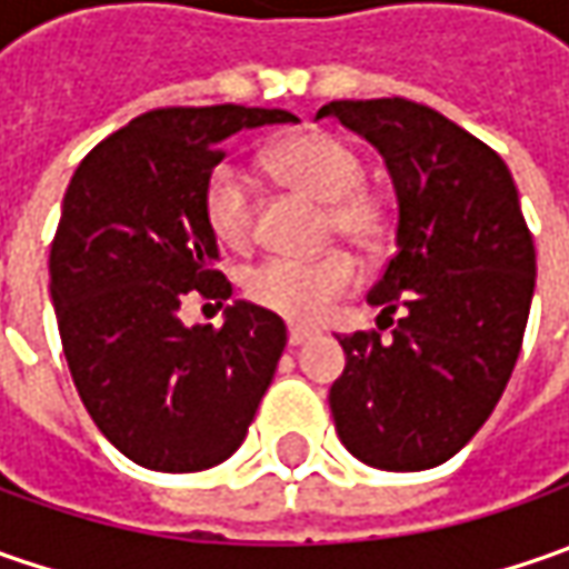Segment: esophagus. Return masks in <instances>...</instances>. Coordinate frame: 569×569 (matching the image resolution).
<instances>
[{"mask_svg": "<svg viewBox=\"0 0 569 569\" xmlns=\"http://www.w3.org/2000/svg\"><path fill=\"white\" fill-rule=\"evenodd\" d=\"M307 339H313V329H310V326H291V329H288V341H291V345H303Z\"/></svg>", "mask_w": 569, "mask_h": 569, "instance_id": "34e87169", "label": "esophagus"}]
</instances>
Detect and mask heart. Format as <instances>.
I'll return each instance as SVG.
<instances>
[{"label":"heart","instance_id":"b5f03b06","mask_svg":"<svg viewBox=\"0 0 569 569\" xmlns=\"http://www.w3.org/2000/svg\"><path fill=\"white\" fill-rule=\"evenodd\" d=\"M269 167L291 183L326 202L329 230L358 250H377L389 228L386 202L363 187L367 167L355 144L332 132H303L269 148ZM208 230L221 247L240 250L256 228V192L250 177L237 164H218L206 187ZM358 278L348 252L332 250L317 259L269 256L250 266L240 278L243 297L278 317L310 322Z\"/></svg>","mask_w":569,"mask_h":569}]
</instances>
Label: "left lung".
Returning <instances> with one entry per match:
<instances>
[{
	"instance_id": "8db88e82",
	"label": "left lung",
	"mask_w": 569,
	"mask_h": 569,
	"mask_svg": "<svg viewBox=\"0 0 569 569\" xmlns=\"http://www.w3.org/2000/svg\"><path fill=\"white\" fill-rule=\"evenodd\" d=\"M322 117L380 151L399 199L396 256L367 295L390 336L339 339L336 430L373 469H433L478 433L510 382L536 291V243L510 167L443 113L377 98L332 100Z\"/></svg>"
}]
</instances>
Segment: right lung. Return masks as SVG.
<instances>
[{"instance_id": "obj_1", "label": "right lung", "mask_w": 569, "mask_h": 569, "mask_svg": "<svg viewBox=\"0 0 569 569\" xmlns=\"http://www.w3.org/2000/svg\"><path fill=\"white\" fill-rule=\"evenodd\" d=\"M297 122L266 107H164L78 164L50 247V297L78 396L126 459L202 471L243 443L288 345L272 310L233 300L224 326H183L189 295L228 300L206 187L221 142Z\"/></svg>"}]
</instances>
